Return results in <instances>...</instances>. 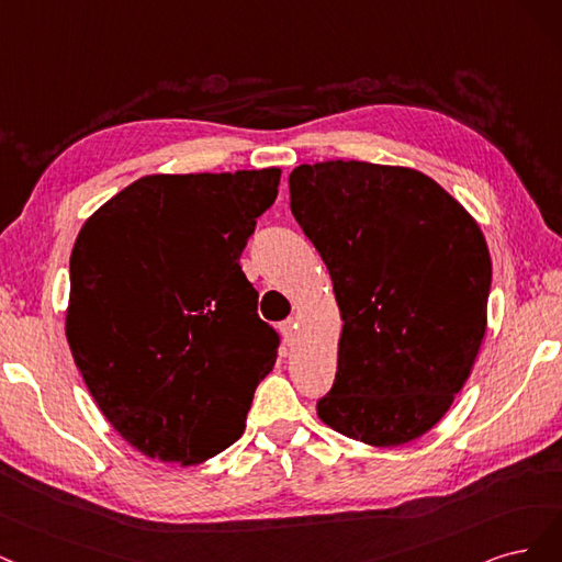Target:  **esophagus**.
<instances>
[{"label":"esophagus","instance_id":"34e87169","mask_svg":"<svg viewBox=\"0 0 562 562\" xmlns=\"http://www.w3.org/2000/svg\"><path fill=\"white\" fill-rule=\"evenodd\" d=\"M280 331H282V338H284L286 346H294V342H296V336H299V322H296L294 317L284 319V322H282V327H280Z\"/></svg>","mask_w":562,"mask_h":562}]
</instances>
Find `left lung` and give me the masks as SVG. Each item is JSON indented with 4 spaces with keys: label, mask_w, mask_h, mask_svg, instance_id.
Segmentation results:
<instances>
[{
    "label": "left lung",
    "mask_w": 562,
    "mask_h": 562,
    "mask_svg": "<svg viewBox=\"0 0 562 562\" xmlns=\"http://www.w3.org/2000/svg\"><path fill=\"white\" fill-rule=\"evenodd\" d=\"M289 193L342 319L319 420L378 448L420 439L456 402L485 336L493 263L481 226L402 166H299Z\"/></svg>",
    "instance_id": "8db88e82"
}]
</instances>
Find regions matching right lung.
<instances>
[{"mask_svg": "<svg viewBox=\"0 0 562 562\" xmlns=\"http://www.w3.org/2000/svg\"><path fill=\"white\" fill-rule=\"evenodd\" d=\"M280 168L147 175L81 226L65 334L88 392L135 450L201 464L240 439L278 334L240 268Z\"/></svg>", "mask_w": 562, "mask_h": 562, "instance_id": "right-lung-1", "label": "right lung"}]
</instances>
